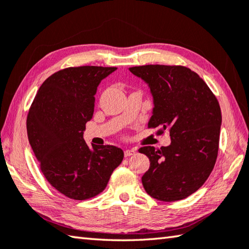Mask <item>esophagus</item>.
I'll return each mask as SVG.
<instances>
[{
	"mask_svg": "<svg viewBox=\"0 0 249 249\" xmlns=\"http://www.w3.org/2000/svg\"><path fill=\"white\" fill-rule=\"evenodd\" d=\"M135 153H136L135 150H133V149H127V150H125L124 155H125V158H128V157H131V155H134Z\"/></svg>",
	"mask_w": 249,
	"mask_h": 249,
	"instance_id": "34e87169",
	"label": "esophagus"
}]
</instances>
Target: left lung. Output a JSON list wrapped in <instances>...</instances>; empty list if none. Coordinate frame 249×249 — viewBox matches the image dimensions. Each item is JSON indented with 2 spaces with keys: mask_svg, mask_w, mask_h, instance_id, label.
<instances>
[{
  "mask_svg": "<svg viewBox=\"0 0 249 249\" xmlns=\"http://www.w3.org/2000/svg\"><path fill=\"white\" fill-rule=\"evenodd\" d=\"M129 71L150 86L154 100L148 127L157 134L169 130L172 143L155 150L139 149L150 167L142 184L150 196L175 202L191 196L206 181L215 166L221 110L213 92L197 73L183 66L147 65Z\"/></svg>",
  "mask_w": 249,
  "mask_h": 249,
  "instance_id": "obj_1",
  "label": "left lung"
}]
</instances>
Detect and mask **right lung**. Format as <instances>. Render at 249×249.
<instances>
[{
	"label": "right lung",
	"mask_w": 249,
	"mask_h": 249,
	"mask_svg": "<svg viewBox=\"0 0 249 249\" xmlns=\"http://www.w3.org/2000/svg\"><path fill=\"white\" fill-rule=\"evenodd\" d=\"M115 67L82 66L59 70L44 81L27 116V133L44 177L63 196L84 201L106 189L122 163L123 150L83 139L94 113L95 94Z\"/></svg>",
	"instance_id": "add662e5"
}]
</instances>
